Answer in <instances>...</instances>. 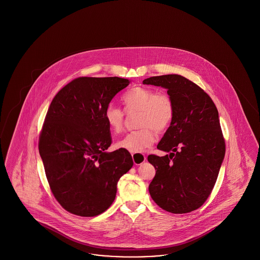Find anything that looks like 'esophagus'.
I'll list each match as a JSON object with an SVG mask.
<instances>
[{
    "instance_id": "1",
    "label": "esophagus",
    "mask_w": 260,
    "mask_h": 260,
    "mask_svg": "<svg viewBox=\"0 0 260 260\" xmlns=\"http://www.w3.org/2000/svg\"><path fill=\"white\" fill-rule=\"evenodd\" d=\"M132 157L135 165H141L142 162L146 161V156L142 153H133Z\"/></svg>"
}]
</instances>
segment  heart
Here are the masks:
<instances>
[{"mask_svg": "<svg viewBox=\"0 0 260 260\" xmlns=\"http://www.w3.org/2000/svg\"><path fill=\"white\" fill-rule=\"evenodd\" d=\"M122 101L126 113L137 111L136 126L116 143V147L132 153L148 148L155 140V132L162 134L173 124L175 108L172 96L166 91H156L147 87H136L127 90ZM104 119L113 133L124 127V112L109 103L104 110Z\"/></svg>", "mask_w": 260, "mask_h": 260, "instance_id": "heart-1", "label": "heart"}]
</instances>
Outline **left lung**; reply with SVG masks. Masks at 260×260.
I'll return each instance as SVG.
<instances>
[{
	"mask_svg": "<svg viewBox=\"0 0 260 260\" xmlns=\"http://www.w3.org/2000/svg\"><path fill=\"white\" fill-rule=\"evenodd\" d=\"M142 83L167 88L175 108L173 124L157 146L171 154L148 156L156 170L149 193L166 211L197 210L209 198L225 155L216 106L203 88L180 75L150 77Z\"/></svg>",
	"mask_w": 260,
	"mask_h": 260,
	"instance_id": "8db88e82",
	"label": "left lung"
}]
</instances>
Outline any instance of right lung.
Masks as SVG:
<instances>
[{"mask_svg": "<svg viewBox=\"0 0 260 260\" xmlns=\"http://www.w3.org/2000/svg\"><path fill=\"white\" fill-rule=\"evenodd\" d=\"M129 84L119 77H79L56 93L39 137V152L54 198L79 216L92 217L114 202L117 183L134 161L128 151L111 153L104 110Z\"/></svg>", "mask_w": 260, "mask_h": 260, "instance_id": "right-lung-1", "label": "right lung"}]
</instances>
